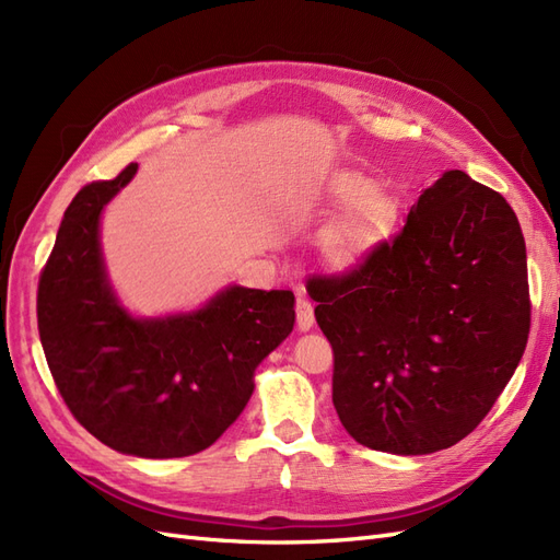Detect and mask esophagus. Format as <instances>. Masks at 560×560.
Listing matches in <instances>:
<instances>
[{
    "mask_svg": "<svg viewBox=\"0 0 560 560\" xmlns=\"http://www.w3.org/2000/svg\"><path fill=\"white\" fill-rule=\"evenodd\" d=\"M296 325H299L301 331H308L315 325L313 306H311V301L303 296V294H299V299H296Z\"/></svg>",
    "mask_w": 560,
    "mask_h": 560,
    "instance_id": "esophagus-1",
    "label": "esophagus"
}]
</instances>
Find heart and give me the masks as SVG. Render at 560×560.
Returning a JSON list of instances; mask_svg holds the SVG:
<instances>
[{"instance_id":"b5f03b06","label":"heart","mask_w":560,"mask_h":560,"mask_svg":"<svg viewBox=\"0 0 560 560\" xmlns=\"http://www.w3.org/2000/svg\"><path fill=\"white\" fill-rule=\"evenodd\" d=\"M336 191L341 198H358L366 191V184L364 182H358V179H346L336 186ZM378 200L376 198H364L360 200L358 206H354L348 217L343 219L341 224L334 226L327 235H325V247L331 249V252H343L350 241L358 235L364 226H369L371 222H376V217L381 214L378 210Z\"/></svg>"}]
</instances>
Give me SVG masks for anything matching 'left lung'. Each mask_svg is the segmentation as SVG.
Segmentation results:
<instances>
[{
	"instance_id": "8db88e82",
	"label": "left lung",
	"mask_w": 560,
	"mask_h": 560,
	"mask_svg": "<svg viewBox=\"0 0 560 560\" xmlns=\"http://www.w3.org/2000/svg\"><path fill=\"white\" fill-rule=\"evenodd\" d=\"M306 290L334 350L336 413L374 451L425 455L460 442L528 343L521 224L463 171L444 173L399 231Z\"/></svg>"
}]
</instances>
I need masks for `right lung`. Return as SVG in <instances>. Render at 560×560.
<instances>
[{"instance_id":"add662e5","label":"right lung","mask_w":560,"mask_h":560,"mask_svg":"<svg viewBox=\"0 0 560 560\" xmlns=\"http://www.w3.org/2000/svg\"><path fill=\"white\" fill-rule=\"evenodd\" d=\"M135 171L86 184L65 210L39 276V338L67 409L95 439L138 457H184L243 413L254 369L294 329V294L235 284L189 315L130 317L107 282L97 229Z\"/></svg>"}]
</instances>
